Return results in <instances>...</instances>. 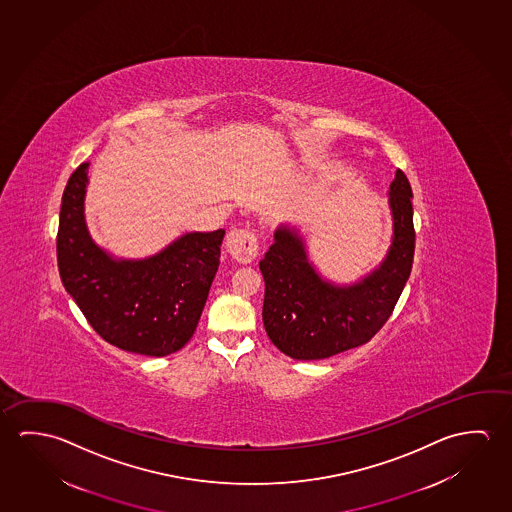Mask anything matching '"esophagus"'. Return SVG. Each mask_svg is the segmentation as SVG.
Wrapping results in <instances>:
<instances>
[{
	"instance_id": "obj_1",
	"label": "esophagus",
	"mask_w": 512,
	"mask_h": 512,
	"mask_svg": "<svg viewBox=\"0 0 512 512\" xmlns=\"http://www.w3.org/2000/svg\"><path fill=\"white\" fill-rule=\"evenodd\" d=\"M227 252L241 264H250L259 255V235L250 228H234L227 235Z\"/></svg>"
}]
</instances>
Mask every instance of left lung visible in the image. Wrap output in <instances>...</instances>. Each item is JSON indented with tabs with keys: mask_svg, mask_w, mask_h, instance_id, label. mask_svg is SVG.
Returning <instances> with one entry per match:
<instances>
[{
	"mask_svg": "<svg viewBox=\"0 0 512 512\" xmlns=\"http://www.w3.org/2000/svg\"><path fill=\"white\" fill-rule=\"evenodd\" d=\"M389 194L393 246L380 268L359 284L339 287L323 280L307 259L302 237L287 227L275 232L259 268L266 284L262 321L280 352L298 361L327 359L368 343L391 318L416 246L412 189L402 169Z\"/></svg>",
	"mask_w": 512,
	"mask_h": 512,
	"instance_id": "left-lung-1",
	"label": "left lung"
}]
</instances>
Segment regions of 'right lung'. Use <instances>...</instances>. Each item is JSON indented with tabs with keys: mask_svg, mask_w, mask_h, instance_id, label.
Instances as JSON below:
<instances>
[{
	"mask_svg": "<svg viewBox=\"0 0 512 512\" xmlns=\"http://www.w3.org/2000/svg\"><path fill=\"white\" fill-rule=\"evenodd\" d=\"M89 162L62 194L57 262L62 284L96 334L125 352L164 357L193 337L216 277L225 230L185 234L144 260H114L84 221Z\"/></svg>",
	"mask_w": 512,
	"mask_h": 512,
	"instance_id": "1",
	"label": "right lung"
}]
</instances>
